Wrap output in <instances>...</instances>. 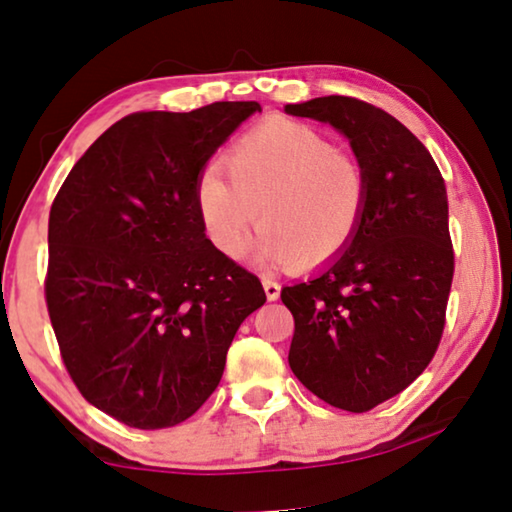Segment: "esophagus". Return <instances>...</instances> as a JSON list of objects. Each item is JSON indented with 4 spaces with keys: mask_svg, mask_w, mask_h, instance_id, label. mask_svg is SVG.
Wrapping results in <instances>:
<instances>
[{
    "mask_svg": "<svg viewBox=\"0 0 512 512\" xmlns=\"http://www.w3.org/2000/svg\"><path fill=\"white\" fill-rule=\"evenodd\" d=\"M264 285V292H266V299L269 301H278L280 299V282L273 280V278H264L262 280Z\"/></svg>",
    "mask_w": 512,
    "mask_h": 512,
    "instance_id": "34e87169",
    "label": "esophagus"
}]
</instances>
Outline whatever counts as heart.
<instances>
[{"label":"heart","mask_w":512,"mask_h":512,"mask_svg":"<svg viewBox=\"0 0 512 512\" xmlns=\"http://www.w3.org/2000/svg\"><path fill=\"white\" fill-rule=\"evenodd\" d=\"M232 182L216 165L195 181V211L209 243L239 262L250 227L262 230L253 253L262 262L312 269L354 241L368 209V177L315 128L271 119L241 135L225 154Z\"/></svg>","instance_id":"heart-1"}]
</instances>
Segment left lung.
Masks as SVG:
<instances>
[{
    "instance_id": "obj_1",
    "label": "left lung",
    "mask_w": 512,
    "mask_h": 512,
    "mask_svg": "<svg viewBox=\"0 0 512 512\" xmlns=\"http://www.w3.org/2000/svg\"><path fill=\"white\" fill-rule=\"evenodd\" d=\"M285 112L340 131L368 177L354 241L280 292L294 315L289 368L319 400L363 414L402 393L439 347L455 271L446 183L423 142L375 105L322 96Z\"/></svg>"
}]
</instances>
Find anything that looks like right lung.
I'll return each instance as SVG.
<instances>
[{
  "instance_id": "obj_1",
  "label": "right lung",
  "mask_w": 512,
  "mask_h": 512,
  "mask_svg": "<svg viewBox=\"0 0 512 512\" xmlns=\"http://www.w3.org/2000/svg\"><path fill=\"white\" fill-rule=\"evenodd\" d=\"M255 101L135 112L91 144L52 202L45 301L68 375L124 425L160 430L216 391L257 276L211 246L195 181Z\"/></svg>"
}]
</instances>
